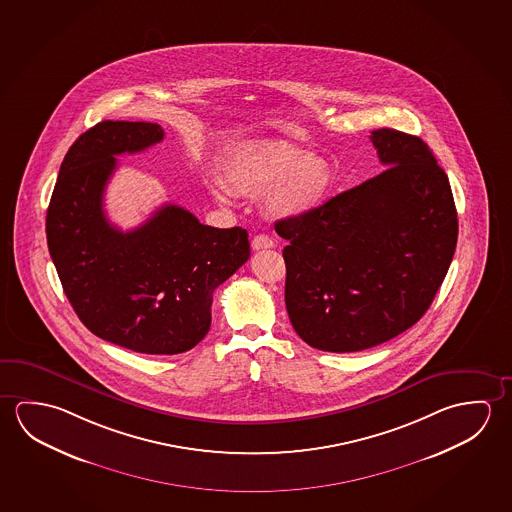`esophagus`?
I'll list each match as a JSON object with an SVG mask.
<instances>
[{"instance_id": "obj_1", "label": "esophagus", "mask_w": 512, "mask_h": 512, "mask_svg": "<svg viewBox=\"0 0 512 512\" xmlns=\"http://www.w3.org/2000/svg\"><path fill=\"white\" fill-rule=\"evenodd\" d=\"M275 243H273V239L268 237V235L259 234L255 235L252 239V248L255 252H259V250H269V248H273Z\"/></svg>"}]
</instances>
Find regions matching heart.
<instances>
[{"label":"heart","mask_w":512,"mask_h":512,"mask_svg":"<svg viewBox=\"0 0 512 512\" xmlns=\"http://www.w3.org/2000/svg\"><path fill=\"white\" fill-rule=\"evenodd\" d=\"M223 182L235 194L262 196L264 210L277 219H298L327 202L334 187V171L327 160L291 144L277 141L246 143L228 151L223 160ZM219 180L210 193L227 202Z\"/></svg>","instance_id":"b5f03b06"}]
</instances>
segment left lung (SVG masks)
Listing matches in <instances>:
<instances>
[{
	"label": "left lung",
	"instance_id": "8db88e82",
	"mask_svg": "<svg viewBox=\"0 0 512 512\" xmlns=\"http://www.w3.org/2000/svg\"><path fill=\"white\" fill-rule=\"evenodd\" d=\"M380 175L298 219H280L285 307L323 352H361L418 323L443 284L459 223L452 187L423 139L371 132Z\"/></svg>",
	"mask_w": 512,
	"mask_h": 512
}]
</instances>
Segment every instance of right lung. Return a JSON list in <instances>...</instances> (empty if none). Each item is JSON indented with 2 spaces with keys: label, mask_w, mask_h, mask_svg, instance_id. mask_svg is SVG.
<instances>
[{
  "label": "right lung",
  "mask_w": 512,
  "mask_h": 512,
  "mask_svg": "<svg viewBox=\"0 0 512 512\" xmlns=\"http://www.w3.org/2000/svg\"><path fill=\"white\" fill-rule=\"evenodd\" d=\"M164 139L157 123L101 121L69 148L46 214L51 260L76 316L94 336L132 352L175 355L207 336L216 287L250 259L241 227L202 225L164 205L121 232L103 210L116 155Z\"/></svg>",
  "instance_id": "obj_1"
}]
</instances>
